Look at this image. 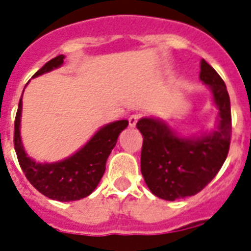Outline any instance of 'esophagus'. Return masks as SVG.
<instances>
[{"mask_svg":"<svg viewBox=\"0 0 251 251\" xmlns=\"http://www.w3.org/2000/svg\"><path fill=\"white\" fill-rule=\"evenodd\" d=\"M140 116L139 115H131L129 117V125L131 126V127H134V126L136 125V122L139 121Z\"/></svg>","mask_w":251,"mask_h":251,"instance_id":"obj_1","label":"esophagus"}]
</instances>
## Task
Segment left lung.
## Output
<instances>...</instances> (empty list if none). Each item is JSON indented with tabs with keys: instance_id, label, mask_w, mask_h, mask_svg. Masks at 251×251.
<instances>
[{
	"instance_id": "8db88e82",
	"label": "left lung",
	"mask_w": 251,
	"mask_h": 251,
	"mask_svg": "<svg viewBox=\"0 0 251 251\" xmlns=\"http://www.w3.org/2000/svg\"><path fill=\"white\" fill-rule=\"evenodd\" d=\"M200 79L213 94L217 127L199 136L182 138L164 121L143 117L136 127L143 135L140 170L154 196L174 201L202 191L221 170L231 143V103L225 81L201 60Z\"/></svg>"
}]
</instances>
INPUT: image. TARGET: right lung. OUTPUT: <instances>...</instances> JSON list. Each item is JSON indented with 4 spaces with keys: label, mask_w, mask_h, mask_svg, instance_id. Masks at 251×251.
I'll use <instances>...</instances> for the list:
<instances>
[{
    "label": "right lung",
    "mask_w": 251,
    "mask_h": 251,
    "mask_svg": "<svg viewBox=\"0 0 251 251\" xmlns=\"http://www.w3.org/2000/svg\"><path fill=\"white\" fill-rule=\"evenodd\" d=\"M64 55H58L49 60L33 77H38L64 62ZM24 93V90H23ZM22 98L16 112L14 126V147L20 168L26 179L44 196L56 201L68 202L89 196L97 188L105 172V162L117 143L120 132L127 127V120H120L108 124L98 130L85 146L68 158L58 162H36L24 151L20 138V117H22Z\"/></svg>",
    "instance_id": "obj_1"
}]
</instances>
